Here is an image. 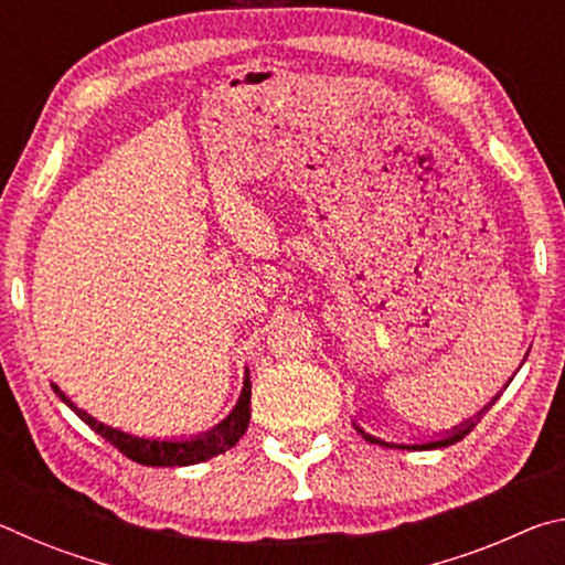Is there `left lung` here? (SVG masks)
Here are the masks:
<instances>
[{"instance_id": "8db88e82", "label": "left lung", "mask_w": 565, "mask_h": 565, "mask_svg": "<svg viewBox=\"0 0 565 565\" xmlns=\"http://www.w3.org/2000/svg\"><path fill=\"white\" fill-rule=\"evenodd\" d=\"M495 398H499V396H495ZM495 398H493L491 404L486 406L483 411H489V408L495 404ZM483 411H478V416H476V418H468L466 424L456 426L454 431H448V436H441V438H438V441H428V444H408V446H404V444H386V441H381V438H374V436H369L366 431H361V428H359L356 424H353V426H356V431H359L363 438H366V441H371V444H381V446H391V448H414V451L418 448V451H428V448H444V446H451V444H458V441H461L463 436H468V434L473 431V426L478 424V420H481V414H483Z\"/></svg>"}]
</instances>
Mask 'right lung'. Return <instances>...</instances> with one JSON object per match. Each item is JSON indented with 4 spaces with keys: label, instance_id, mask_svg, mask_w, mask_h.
Returning a JSON list of instances; mask_svg holds the SVG:
<instances>
[{
    "label": "right lung",
    "instance_id": "obj_1",
    "mask_svg": "<svg viewBox=\"0 0 565 565\" xmlns=\"http://www.w3.org/2000/svg\"><path fill=\"white\" fill-rule=\"evenodd\" d=\"M52 388H54V394L60 396L64 404L84 420V424L94 428V431H97L102 438H107V441L114 448H119L124 456L141 466H191V463L209 461V458H214L218 454L228 451L232 446H236L238 438L246 434L248 418H252V381H248V371L244 379L242 396H238L232 414H228L216 428H212V431L194 436V438H181V441L139 438V436L124 434V431H119V428L104 426L97 418H92L87 411L76 408L72 401L62 394L60 386L52 384Z\"/></svg>",
    "mask_w": 565,
    "mask_h": 565
}]
</instances>
